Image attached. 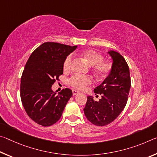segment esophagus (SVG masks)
Returning <instances> with one entry per match:
<instances>
[{
	"mask_svg": "<svg viewBox=\"0 0 157 157\" xmlns=\"http://www.w3.org/2000/svg\"><path fill=\"white\" fill-rule=\"evenodd\" d=\"M79 91H77V90H73V95H76V94H79Z\"/></svg>",
	"mask_w": 157,
	"mask_h": 157,
	"instance_id": "1",
	"label": "esophagus"
}]
</instances>
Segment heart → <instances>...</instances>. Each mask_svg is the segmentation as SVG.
I'll use <instances>...</instances> for the list:
<instances>
[{
  "label": "heart",
  "mask_w": 157,
  "mask_h": 157,
  "mask_svg": "<svg viewBox=\"0 0 157 157\" xmlns=\"http://www.w3.org/2000/svg\"><path fill=\"white\" fill-rule=\"evenodd\" d=\"M79 55L90 66H92V70L98 78H103L107 77L112 71L113 65L110 62L103 59L102 55L94 50H85L83 51L75 52ZM73 56L68 55L63 62V69L64 72H69L72 68ZM93 78L90 75H73L69 79V84L77 89H84L88 85L93 82Z\"/></svg>",
  "instance_id": "1"
}]
</instances>
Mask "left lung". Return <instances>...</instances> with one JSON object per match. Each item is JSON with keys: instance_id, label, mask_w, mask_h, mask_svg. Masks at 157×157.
Masks as SVG:
<instances>
[{"instance_id": "1", "label": "left lung", "mask_w": 157, "mask_h": 157, "mask_svg": "<svg viewBox=\"0 0 157 157\" xmlns=\"http://www.w3.org/2000/svg\"><path fill=\"white\" fill-rule=\"evenodd\" d=\"M109 53L113 60L112 71L94 89V93L102 95V98L94 101L88 96L84 108L86 118L96 126L107 125L120 115L127 104L131 87L129 66L124 58L115 51Z\"/></svg>"}]
</instances>
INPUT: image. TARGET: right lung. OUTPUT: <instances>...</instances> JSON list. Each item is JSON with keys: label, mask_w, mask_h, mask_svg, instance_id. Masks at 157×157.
I'll list each match as a JSON object with an SVG mask.
<instances>
[{"label": "right lung", "mask_w": 157, "mask_h": 157, "mask_svg": "<svg viewBox=\"0 0 157 157\" xmlns=\"http://www.w3.org/2000/svg\"><path fill=\"white\" fill-rule=\"evenodd\" d=\"M76 48L46 42L34 50L26 63L21 79V102L28 116L40 125L57 123L72 96L70 89H62L58 95L51 89L63 74L65 58Z\"/></svg>", "instance_id": "right-lung-1"}]
</instances>
